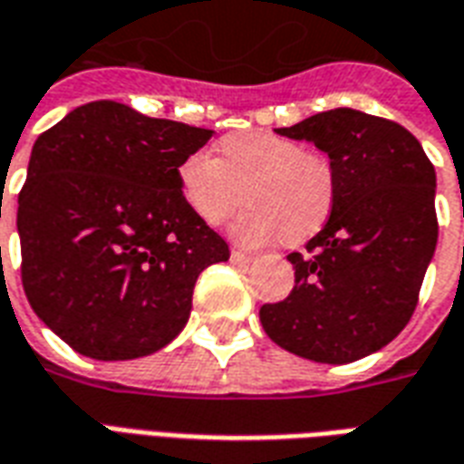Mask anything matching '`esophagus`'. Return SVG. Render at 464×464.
Listing matches in <instances>:
<instances>
[{
  "label": "esophagus",
  "instance_id": "1",
  "mask_svg": "<svg viewBox=\"0 0 464 464\" xmlns=\"http://www.w3.org/2000/svg\"><path fill=\"white\" fill-rule=\"evenodd\" d=\"M231 261L238 263V266H246V263L253 261V256H248V253H243V251H236V248H233Z\"/></svg>",
  "mask_w": 464,
  "mask_h": 464
}]
</instances>
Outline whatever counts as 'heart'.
I'll return each instance as SVG.
<instances>
[{
  "mask_svg": "<svg viewBox=\"0 0 464 464\" xmlns=\"http://www.w3.org/2000/svg\"><path fill=\"white\" fill-rule=\"evenodd\" d=\"M176 179L183 203L208 226L228 221L246 186L251 208L231 226L243 246H266L283 233L291 243L308 238L328 221L335 198L328 159L266 129L223 136L218 159L208 151L188 153Z\"/></svg>",
  "mask_w": 464,
  "mask_h": 464,
  "instance_id": "heart-1",
  "label": "heart"
}]
</instances>
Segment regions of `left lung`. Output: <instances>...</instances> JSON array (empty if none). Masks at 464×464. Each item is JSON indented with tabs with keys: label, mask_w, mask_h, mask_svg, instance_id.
Returning a JSON list of instances; mask_svg holds the SVG:
<instances>
[{
	"label": "left lung",
	"mask_w": 464,
	"mask_h": 464,
	"mask_svg": "<svg viewBox=\"0 0 464 464\" xmlns=\"http://www.w3.org/2000/svg\"><path fill=\"white\" fill-rule=\"evenodd\" d=\"M276 131L328 153L335 198L308 256H288L295 285L285 301L263 305V331L315 362L365 358L388 345L418 305L438 246L435 169L405 126L355 109Z\"/></svg>",
	"instance_id": "1"
}]
</instances>
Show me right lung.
I'll use <instances>...</instances> for the list:
<instances>
[{"label": "right lung", "instance_id": "add662e5", "mask_svg": "<svg viewBox=\"0 0 464 464\" xmlns=\"http://www.w3.org/2000/svg\"><path fill=\"white\" fill-rule=\"evenodd\" d=\"M211 136L92 102L36 139L16 211L22 285L76 353L161 350L188 323L198 273L228 261V243L183 203L176 179Z\"/></svg>", "mask_w": 464, "mask_h": 464}]
</instances>
